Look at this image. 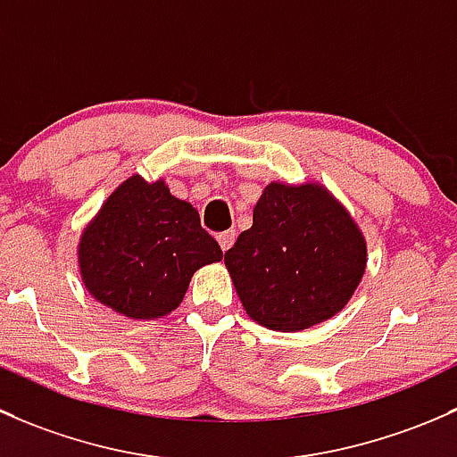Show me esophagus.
<instances>
[{
	"label": "esophagus",
	"instance_id": "1",
	"mask_svg": "<svg viewBox=\"0 0 457 457\" xmlns=\"http://www.w3.org/2000/svg\"><path fill=\"white\" fill-rule=\"evenodd\" d=\"M235 237H237V233H235L233 228H230V230H224V233H220V235H218V244H220V248H222V251L227 253L228 248L233 246Z\"/></svg>",
	"mask_w": 457,
	"mask_h": 457
}]
</instances>
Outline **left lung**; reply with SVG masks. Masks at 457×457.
Wrapping results in <instances>:
<instances>
[{
	"mask_svg": "<svg viewBox=\"0 0 457 457\" xmlns=\"http://www.w3.org/2000/svg\"><path fill=\"white\" fill-rule=\"evenodd\" d=\"M365 239L354 220L319 185L270 182L253 227L224 253L248 317L295 332L334 317L365 272Z\"/></svg>",
	"mask_w": 457,
	"mask_h": 457,
	"instance_id": "8db88e82",
	"label": "left lung"
}]
</instances>
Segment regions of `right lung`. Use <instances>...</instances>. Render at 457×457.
Here are the masks:
<instances>
[{
	"mask_svg": "<svg viewBox=\"0 0 457 457\" xmlns=\"http://www.w3.org/2000/svg\"><path fill=\"white\" fill-rule=\"evenodd\" d=\"M222 260L189 202L162 180H125L81 237L79 263L92 297L131 319H154L180 305L191 275Z\"/></svg>",
	"mask_w": 457,
	"mask_h": 457,
	"instance_id": "add662e5",
	"label": "right lung"
}]
</instances>
